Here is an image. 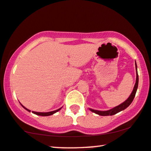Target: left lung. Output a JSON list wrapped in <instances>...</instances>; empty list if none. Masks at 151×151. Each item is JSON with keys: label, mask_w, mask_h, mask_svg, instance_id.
<instances>
[{"label": "left lung", "mask_w": 151, "mask_h": 151, "mask_svg": "<svg viewBox=\"0 0 151 151\" xmlns=\"http://www.w3.org/2000/svg\"><path fill=\"white\" fill-rule=\"evenodd\" d=\"M135 68H136V70H137V64L135 62ZM137 77H136V83L134 84L133 90H132V93L130 94V95L129 97L125 101L123 102L122 104L120 105L116 106L112 109L108 110H106V111H101V110H93L91 109V108H89L90 111L94 112V113L99 114V115L101 116H109V115H114L118 112L122 111V110H125L126 108H128V106L130 105V104L132 103V101H133L134 96H135L137 90L138 88V82H139V77H138V74H137Z\"/></svg>", "instance_id": "obj_1"}]
</instances>
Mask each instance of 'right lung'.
Listing matches in <instances>:
<instances>
[{
	"label": "right lung",
	"mask_w": 151,
	"mask_h": 151,
	"mask_svg": "<svg viewBox=\"0 0 151 151\" xmlns=\"http://www.w3.org/2000/svg\"><path fill=\"white\" fill-rule=\"evenodd\" d=\"M21 106H23V107L24 108H25V110H27V111L30 112V110H28L27 108H26L25 107H24V106H23V105H22V104H21ZM61 108H59V109H58V110H54V111L48 112H35V111H32V112H33L34 114H37V115H40V116H50V115H52V114H55V112H57L59 111V110H61Z\"/></svg>",
	"instance_id": "right-lung-1"
}]
</instances>
